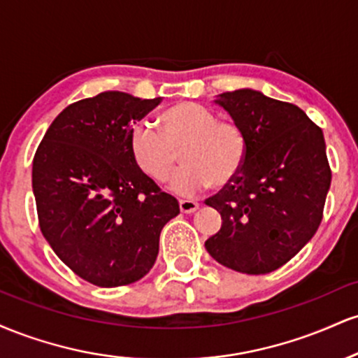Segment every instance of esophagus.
Masks as SVG:
<instances>
[{
  "label": "esophagus",
  "instance_id": "34e87169",
  "mask_svg": "<svg viewBox=\"0 0 358 358\" xmlns=\"http://www.w3.org/2000/svg\"><path fill=\"white\" fill-rule=\"evenodd\" d=\"M178 203H180V210H182L183 213H192L200 207V205L196 202H193V200H180Z\"/></svg>",
  "mask_w": 358,
  "mask_h": 358
}]
</instances>
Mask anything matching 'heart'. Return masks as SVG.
Here are the masks:
<instances>
[{
  "label": "heart",
  "mask_w": 358,
  "mask_h": 358,
  "mask_svg": "<svg viewBox=\"0 0 358 358\" xmlns=\"http://www.w3.org/2000/svg\"><path fill=\"white\" fill-rule=\"evenodd\" d=\"M158 129L138 122L131 129V155L143 173L163 183L173 175L180 158L185 165L171 188L192 195L208 185L222 188L239 175L248 156V138L236 122L219 121L212 109L178 102L159 113Z\"/></svg>",
  "instance_id": "b5f03b06"
}]
</instances>
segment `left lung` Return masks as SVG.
Masks as SVG:
<instances>
[{"label":"left lung","mask_w":358,"mask_h":358,"mask_svg":"<svg viewBox=\"0 0 358 358\" xmlns=\"http://www.w3.org/2000/svg\"><path fill=\"white\" fill-rule=\"evenodd\" d=\"M219 104L248 138L239 175L205 203L220 213V231L205 242L225 268L268 274L315 236L331 183L323 133L298 106L241 89Z\"/></svg>","instance_id":"obj_1"}]
</instances>
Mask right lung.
Returning a JSON list of instances; mask_svg holds the SVG:
<instances>
[{"instance_id": "add662e5", "label": "right lung", "mask_w": 358, "mask_h": 358, "mask_svg": "<svg viewBox=\"0 0 358 358\" xmlns=\"http://www.w3.org/2000/svg\"><path fill=\"white\" fill-rule=\"evenodd\" d=\"M108 90L67 106L36 148L40 231L84 281L126 286L150 273L159 234L180 213L131 155V129L159 104Z\"/></svg>"}]
</instances>
